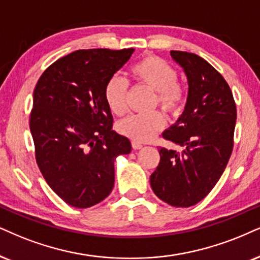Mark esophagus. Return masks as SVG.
Wrapping results in <instances>:
<instances>
[{
    "instance_id": "obj_1",
    "label": "esophagus",
    "mask_w": 260,
    "mask_h": 260,
    "mask_svg": "<svg viewBox=\"0 0 260 260\" xmlns=\"http://www.w3.org/2000/svg\"><path fill=\"white\" fill-rule=\"evenodd\" d=\"M132 147L134 150H139V149H141V147H143V145H141V143H139V141L133 140L132 141Z\"/></svg>"
}]
</instances>
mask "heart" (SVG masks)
I'll use <instances>...</instances> for the list:
<instances>
[{
  "label": "heart",
  "mask_w": 260,
  "mask_h": 260,
  "mask_svg": "<svg viewBox=\"0 0 260 260\" xmlns=\"http://www.w3.org/2000/svg\"><path fill=\"white\" fill-rule=\"evenodd\" d=\"M137 85H144L154 91L152 108L159 106L169 115L182 111L187 102V88L177 80V72L169 62L158 56H146L129 70ZM104 101L111 113L121 116L127 111V81L119 75L107 80L103 90ZM166 126V117L159 110L147 114H133L117 123V131L136 141H147Z\"/></svg>",
  "instance_id": "heart-1"
}]
</instances>
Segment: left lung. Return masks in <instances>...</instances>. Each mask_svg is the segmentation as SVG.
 Segmentation results:
<instances>
[{
	"label": "left lung",
	"instance_id": "obj_1",
	"mask_svg": "<svg viewBox=\"0 0 260 260\" xmlns=\"http://www.w3.org/2000/svg\"><path fill=\"white\" fill-rule=\"evenodd\" d=\"M188 79L183 114L162 136L182 151L160 147L151 174L154 194L176 208L196 205L211 192L234 146L236 106L225 79L208 61L186 51H170Z\"/></svg>",
	"mask_w": 260,
	"mask_h": 260
}]
</instances>
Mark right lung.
Segmentation results:
<instances>
[{
  "label": "right lung",
  "mask_w": 260,
  "mask_h": 260,
  "mask_svg": "<svg viewBox=\"0 0 260 260\" xmlns=\"http://www.w3.org/2000/svg\"><path fill=\"white\" fill-rule=\"evenodd\" d=\"M134 49H84L58 58L34 91L29 129L36 162L50 188L68 205L86 209L114 187V160L131 141L113 131L104 85Z\"/></svg>",
  "instance_id": "obj_1"
}]
</instances>
